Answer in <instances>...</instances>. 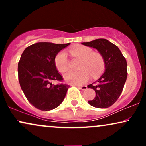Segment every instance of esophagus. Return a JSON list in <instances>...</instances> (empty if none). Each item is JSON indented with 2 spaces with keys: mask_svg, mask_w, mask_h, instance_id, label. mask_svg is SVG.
Instances as JSON below:
<instances>
[{
  "mask_svg": "<svg viewBox=\"0 0 146 146\" xmlns=\"http://www.w3.org/2000/svg\"><path fill=\"white\" fill-rule=\"evenodd\" d=\"M78 88H80V89H81L82 90H86L87 89V88H88L86 86H78Z\"/></svg>",
  "mask_w": 146,
  "mask_h": 146,
  "instance_id": "1",
  "label": "esophagus"
}]
</instances>
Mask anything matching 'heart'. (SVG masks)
<instances>
[{"mask_svg": "<svg viewBox=\"0 0 146 146\" xmlns=\"http://www.w3.org/2000/svg\"><path fill=\"white\" fill-rule=\"evenodd\" d=\"M70 52L75 58L82 60V62L80 66V71H68L65 73L64 79L67 83L82 85L89 80L90 74L93 78H96L104 70L105 62L103 57L99 53H94L90 48L77 46L72 48ZM54 63L59 72L64 73L67 71L69 64L66 52L62 51L58 53L55 58Z\"/></svg>", "mask_w": 146, "mask_h": 146, "instance_id": "heart-1", "label": "heart"}]
</instances>
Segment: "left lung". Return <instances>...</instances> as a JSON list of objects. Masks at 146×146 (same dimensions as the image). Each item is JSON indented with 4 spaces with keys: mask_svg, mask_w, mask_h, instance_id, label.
Wrapping results in <instances>:
<instances>
[{
    "mask_svg": "<svg viewBox=\"0 0 146 146\" xmlns=\"http://www.w3.org/2000/svg\"><path fill=\"white\" fill-rule=\"evenodd\" d=\"M82 44L98 50L105 62L104 73L95 82L96 84L88 85L96 93L88 104L98 108L110 107L119 98L126 81V60L119 48L108 40L100 38Z\"/></svg>",
    "mask_w": 146,
    "mask_h": 146,
    "instance_id": "obj_1",
    "label": "left lung"
}]
</instances>
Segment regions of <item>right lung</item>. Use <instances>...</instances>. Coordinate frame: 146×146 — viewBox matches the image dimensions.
<instances>
[{"label": "right lung", "instance_id": "add662e5", "mask_svg": "<svg viewBox=\"0 0 146 146\" xmlns=\"http://www.w3.org/2000/svg\"><path fill=\"white\" fill-rule=\"evenodd\" d=\"M70 44L38 42L27 47L18 65V80L29 103L38 109L51 110L61 104L69 85L52 84L61 81L54 63L56 55Z\"/></svg>", "mask_w": 146, "mask_h": 146}]
</instances>
